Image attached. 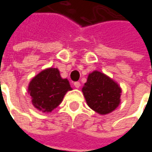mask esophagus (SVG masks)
<instances>
[{"instance_id": "34e87169", "label": "esophagus", "mask_w": 152, "mask_h": 152, "mask_svg": "<svg viewBox=\"0 0 152 152\" xmlns=\"http://www.w3.org/2000/svg\"><path fill=\"white\" fill-rule=\"evenodd\" d=\"M74 86L76 87V88H79L81 87V84H80L79 82H76V83H74Z\"/></svg>"}]
</instances>
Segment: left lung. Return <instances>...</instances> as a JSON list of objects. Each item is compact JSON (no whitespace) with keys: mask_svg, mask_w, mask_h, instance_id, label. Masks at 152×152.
<instances>
[{"mask_svg":"<svg viewBox=\"0 0 152 152\" xmlns=\"http://www.w3.org/2000/svg\"><path fill=\"white\" fill-rule=\"evenodd\" d=\"M83 93L91 109L100 115H106L119 105L122 90L109 76L95 70L88 76Z\"/></svg>","mask_w":152,"mask_h":152,"instance_id":"1","label":"left lung"}]
</instances>
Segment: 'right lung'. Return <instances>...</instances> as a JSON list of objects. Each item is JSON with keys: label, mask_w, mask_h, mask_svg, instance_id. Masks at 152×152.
<instances>
[{"label": "right lung", "mask_w": 152, "mask_h": 152, "mask_svg": "<svg viewBox=\"0 0 152 152\" xmlns=\"http://www.w3.org/2000/svg\"><path fill=\"white\" fill-rule=\"evenodd\" d=\"M71 89L69 81L60 76L58 69L48 68L30 81L28 92L32 104L42 112L48 113L59 105L65 94Z\"/></svg>", "instance_id": "right-lung-1"}]
</instances>
